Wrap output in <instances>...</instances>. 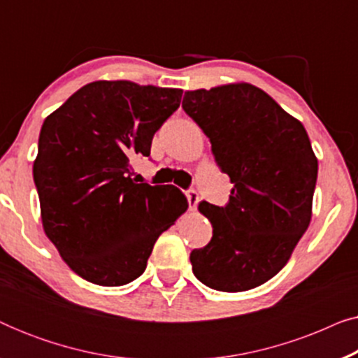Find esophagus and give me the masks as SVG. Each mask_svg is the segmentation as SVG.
<instances>
[{
  "label": "esophagus",
  "mask_w": 358,
  "mask_h": 358,
  "mask_svg": "<svg viewBox=\"0 0 358 358\" xmlns=\"http://www.w3.org/2000/svg\"><path fill=\"white\" fill-rule=\"evenodd\" d=\"M185 195H187V200H189L190 210H194L195 207H197V203H199V194H197V190L189 189L187 192H185Z\"/></svg>",
  "instance_id": "obj_1"
}]
</instances>
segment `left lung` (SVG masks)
<instances>
[{
  "mask_svg": "<svg viewBox=\"0 0 358 358\" xmlns=\"http://www.w3.org/2000/svg\"><path fill=\"white\" fill-rule=\"evenodd\" d=\"M182 109L210 138L233 189L224 207L200 202L213 236L190 252L194 275L246 292L282 271L311 222L317 158L305 127L249 83L185 91Z\"/></svg>",
  "mask_w": 358,
  "mask_h": 358,
  "instance_id": "obj_1",
  "label": "left lung"
}]
</instances>
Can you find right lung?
Masks as SVG:
<instances>
[{"label": "right lung", "instance_id": "1", "mask_svg": "<svg viewBox=\"0 0 358 358\" xmlns=\"http://www.w3.org/2000/svg\"><path fill=\"white\" fill-rule=\"evenodd\" d=\"M182 90L94 81L43 120L34 161L42 227L68 267L102 287L145 272L159 234L187 210L178 187L136 184L130 161L178 109Z\"/></svg>", "mask_w": 358, "mask_h": 358}]
</instances>
